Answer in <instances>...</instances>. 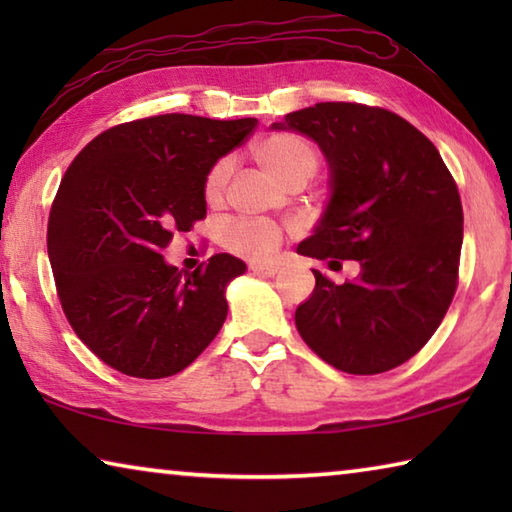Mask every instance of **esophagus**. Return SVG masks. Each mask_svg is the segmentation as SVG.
<instances>
[{
  "label": "esophagus",
  "instance_id": "esophagus-1",
  "mask_svg": "<svg viewBox=\"0 0 512 512\" xmlns=\"http://www.w3.org/2000/svg\"><path fill=\"white\" fill-rule=\"evenodd\" d=\"M250 271H253L255 275L271 277V275L280 271V264H277V262H253V264H250Z\"/></svg>",
  "mask_w": 512,
  "mask_h": 512
}]
</instances>
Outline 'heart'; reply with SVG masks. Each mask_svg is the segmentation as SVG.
I'll return each instance as SVG.
<instances>
[{
	"label": "heart",
	"instance_id": "obj_1",
	"mask_svg": "<svg viewBox=\"0 0 512 512\" xmlns=\"http://www.w3.org/2000/svg\"><path fill=\"white\" fill-rule=\"evenodd\" d=\"M253 160L266 173L284 187L305 185L316 176L320 167V153L314 144L296 133L266 135L253 146ZM230 160H216L203 178V198L207 203H219L223 189L230 178ZM282 232L271 223L257 221H232L225 228L223 244L228 250L244 257H266L280 246Z\"/></svg>",
	"mask_w": 512,
	"mask_h": 512
}]
</instances>
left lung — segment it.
Returning a JSON list of instances; mask_svg holds the SVG:
<instances>
[{
  "mask_svg": "<svg viewBox=\"0 0 512 512\" xmlns=\"http://www.w3.org/2000/svg\"><path fill=\"white\" fill-rule=\"evenodd\" d=\"M273 128L311 137L332 171V198L298 253L361 264L343 284L314 271V293L296 309L302 341L350 375L402 366L458 287L463 205L452 173L429 137L386 108L327 101Z\"/></svg>",
  "mask_w": 512,
  "mask_h": 512,
  "instance_id": "left-lung-1",
  "label": "left lung"
}]
</instances>
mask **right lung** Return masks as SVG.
Here are the masks:
<instances>
[{
  "label": "right lung",
  "mask_w": 512,
  "mask_h": 512,
  "mask_svg": "<svg viewBox=\"0 0 512 512\" xmlns=\"http://www.w3.org/2000/svg\"><path fill=\"white\" fill-rule=\"evenodd\" d=\"M255 126L180 112L135 119L94 137L69 164L47 253L69 325L110 368L171 377L219 334L225 287L246 264L219 253L183 273L162 250L205 219L207 169Z\"/></svg>",
  "instance_id": "obj_1"
}]
</instances>
